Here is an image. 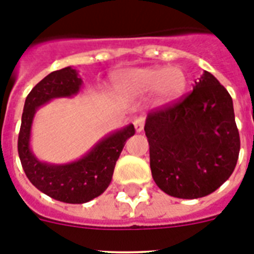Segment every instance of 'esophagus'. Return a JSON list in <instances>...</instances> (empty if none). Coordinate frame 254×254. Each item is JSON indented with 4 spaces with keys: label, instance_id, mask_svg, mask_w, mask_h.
Listing matches in <instances>:
<instances>
[{
    "label": "esophagus",
    "instance_id": "1",
    "mask_svg": "<svg viewBox=\"0 0 254 254\" xmlns=\"http://www.w3.org/2000/svg\"><path fill=\"white\" fill-rule=\"evenodd\" d=\"M133 126L136 132H141L143 129V126H145V118H143V117H137V118H134Z\"/></svg>",
    "mask_w": 254,
    "mask_h": 254
}]
</instances>
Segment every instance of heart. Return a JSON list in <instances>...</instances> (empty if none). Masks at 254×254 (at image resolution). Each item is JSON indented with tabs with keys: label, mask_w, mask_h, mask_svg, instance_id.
Masks as SVG:
<instances>
[{
	"label": "heart",
	"mask_w": 254,
	"mask_h": 254,
	"mask_svg": "<svg viewBox=\"0 0 254 254\" xmlns=\"http://www.w3.org/2000/svg\"><path fill=\"white\" fill-rule=\"evenodd\" d=\"M187 76L179 67L134 68L121 73L117 89L127 98H136L155 91L156 103L170 104L178 100L187 89Z\"/></svg>",
	"instance_id": "b5f03b06"
}]
</instances>
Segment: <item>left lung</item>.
I'll return each mask as SVG.
<instances>
[{
    "mask_svg": "<svg viewBox=\"0 0 254 254\" xmlns=\"http://www.w3.org/2000/svg\"><path fill=\"white\" fill-rule=\"evenodd\" d=\"M155 183L177 198H199L234 172L241 140L233 99L207 71L185 100L150 113L145 123Z\"/></svg>",
    "mask_w": 254,
    "mask_h": 254,
    "instance_id": "1",
    "label": "left lung"
}]
</instances>
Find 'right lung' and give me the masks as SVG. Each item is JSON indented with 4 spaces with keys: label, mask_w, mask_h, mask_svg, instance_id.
Instances as JSON below:
<instances>
[{
    "label": "right lung",
    "mask_w": 254,
    "mask_h": 254,
    "mask_svg": "<svg viewBox=\"0 0 254 254\" xmlns=\"http://www.w3.org/2000/svg\"><path fill=\"white\" fill-rule=\"evenodd\" d=\"M81 87L82 78L72 66L53 71L38 82L26 96L17 141L20 161L29 181L47 196L66 203L89 202L107 190L126 141L134 134L129 123L105 134L75 161L53 164L38 159L30 145L37 111L53 99L77 95Z\"/></svg>",
    "instance_id": "add662e5"
}]
</instances>
